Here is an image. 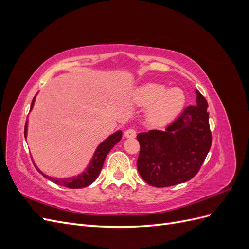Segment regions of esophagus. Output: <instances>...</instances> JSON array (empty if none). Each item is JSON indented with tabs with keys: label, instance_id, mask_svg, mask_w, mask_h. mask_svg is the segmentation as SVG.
Here are the masks:
<instances>
[{
	"label": "esophagus",
	"instance_id": "1",
	"mask_svg": "<svg viewBox=\"0 0 249 249\" xmlns=\"http://www.w3.org/2000/svg\"><path fill=\"white\" fill-rule=\"evenodd\" d=\"M136 131L134 129H129L124 132V137L125 138H135L136 137Z\"/></svg>",
	"mask_w": 249,
	"mask_h": 249
}]
</instances>
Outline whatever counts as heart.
Returning <instances> with one entry per match:
<instances>
[{
    "instance_id": "obj_1",
    "label": "heart",
    "mask_w": 249,
    "mask_h": 249,
    "mask_svg": "<svg viewBox=\"0 0 249 249\" xmlns=\"http://www.w3.org/2000/svg\"><path fill=\"white\" fill-rule=\"evenodd\" d=\"M136 101L147 107L146 117L153 124L162 125L172 122L186 104V94L179 87L166 88L159 83H145L138 88Z\"/></svg>"
}]
</instances>
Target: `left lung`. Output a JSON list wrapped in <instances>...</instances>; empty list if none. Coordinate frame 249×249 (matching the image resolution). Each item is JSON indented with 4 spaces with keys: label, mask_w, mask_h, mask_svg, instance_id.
Here are the masks:
<instances>
[{
    "label": "left lung",
    "mask_w": 249,
    "mask_h": 249,
    "mask_svg": "<svg viewBox=\"0 0 249 249\" xmlns=\"http://www.w3.org/2000/svg\"><path fill=\"white\" fill-rule=\"evenodd\" d=\"M195 93L196 104L188 106L165 131L137 135L138 172L150 186L185 183L195 177L206 159L212 143L208 102L198 90Z\"/></svg>",
    "instance_id": "8db88e82"
}]
</instances>
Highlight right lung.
<instances>
[{
    "instance_id": "obj_1",
    "label": "right lung",
    "mask_w": 249,
    "mask_h": 249,
    "mask_svg": "<svg viewBox=\"0 0 249 249\" xmlns=\"http://www.w3.org/2000/svg\"><path fill=\"white\" fill-rule=\"evenodd\" d=\"M35 97H36V95L34 96V99L32 101L30 111L33 109ZM27 132H28V120L26 122V125H25V138H27ZM122 137H123V132L117 131L115 133H113L112 135H110V136L105 139L102 143H100L99 146L96 147L92 159L90 160L85 171H83L78 176H74L71 178H53V177L46 175V173H43L38 167H37L36 164H34V166L44 178L50 179L51 182L55 183L57 185L71 188V189H79V188H84V187L91 185L97 178V177H99L107 155L113 148V146L117 144V143L120 141Z\"/></svg>"
}]
</instances>
